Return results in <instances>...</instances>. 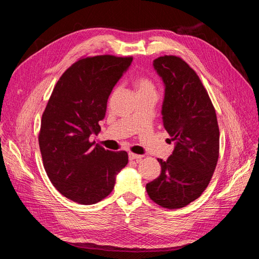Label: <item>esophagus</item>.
<instances>
[{
	"label": "esophagus",
	"instance_id": "1",
	"mask_svg": "<svg viewBox=\"0 0 259 259\" xmlns=\"http://www.w3.org/2000/svg\"><path fill=\"white\" fill-rule=\"evenodd\" d=\"M128 158H130V160H136V161H139V160H142V159L144 158V155L135 154V153H132V152H130V153H128Z\"/></svg>",
	"mask_w": 259,
	"mask_h": 259
}]
</instances>
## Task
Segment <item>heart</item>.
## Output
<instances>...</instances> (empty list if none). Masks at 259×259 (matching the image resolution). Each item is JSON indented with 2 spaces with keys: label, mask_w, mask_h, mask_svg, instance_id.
Masks as SVG:
<instances>
[{
  "label": "heart",
  "mask_w": 259,
  "mask_h": 259,
  "mask_svg": "<svg viewBox=\"0 0 259 259\" xmlns=\"http://www.w3.org/2000/svg\"><path fill=\"white\" fill-rule=\"evenodd\" d=\"M134 85L138 92H155L153 82L147 76L139 75L136 76L134 80Z\"/></svg>",
  "instance_id": "1"
}]
</instances>
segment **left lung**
Segmentation results:
<instances>
[{
  "label": "left lung",
  "instance_id": "8db88e82",
  "mask_svg": "<svg viewBox=\"0 0 259 259\" xmlns=\"http://www.w3.org/2000/svg\"><path fill=\"white\" fill-rule=\"evenodd\" d=\"M165 86L163 125L175 142L166 161L158 159L161 174L147 184L150 199L162 207L182 208L206 189L219 156V128L207 91L194 70L180 57L153 60Z\"/></svg>",
  "mask_w": 259,
  "mask_h": 259
}]
</instances>
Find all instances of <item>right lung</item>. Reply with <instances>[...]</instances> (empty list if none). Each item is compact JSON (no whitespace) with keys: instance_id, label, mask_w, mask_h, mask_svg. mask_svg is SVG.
<instances>
[{"instance_id":"obj_1","label":"right lung","mask_w":259,"mask_h":259,"mask_svg":"<svg viewBox=\"0 0 259 259\" xmlns=\"http://www.w3.org/2000/svg\"><path fill=\"white\" fill-rule=\"evenodd\" d=\"M133 57L80 58L55 85L41 120L38 145L53 186L79 204H95L111 193L126 166V151L106 150L90 142L100 132L107 101Z\"/></svg>"}]
</instances>
